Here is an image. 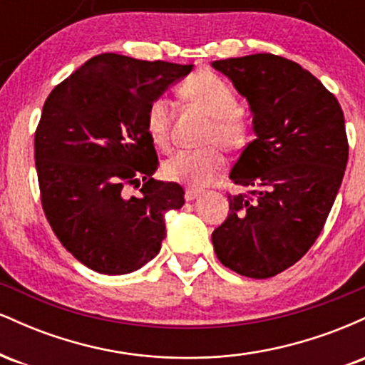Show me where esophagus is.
Instances as JSON below:
<instances>
[{"label": "esophagus", "mask_w": 365, "mask_h": 365, "mask_svg": "<svg viewBox=\"0 0 365 365\" xmlns=\"http://www.w3.org/2000/svg\"><path fill=\"white\" fill-rule=\"evenodd\" d=\"M199 195H200V190H197V188H187L185 190V200H194Z\"/></svg>", "instance_id": "obj_1"}]
</instances>
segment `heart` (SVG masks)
<instances>
[{
    "mask_svg": "<svg viewBox=\"0 0 365 365\" xmlns=\"http://www.w3.org/2000/svg\"><path fill=\"white\" fill-rule=\"evenodd\" d=\"M182 98L211 116L204 144H220L237 153L249 140L250 121L238 108L235 91L220 75L199 72L180 87ZM145 132L159 149H168L171 142V106L166 98H156L145 111ZM225 158L220 148L209 145L199 150H180L163 163V175L170 182L202 187L223 170Z\"/></svg>",
    "mask_w": 365,
    "mask_h": 365,
    "instance_id": "obj_1",
    "label": "heart"
}]
</instances>
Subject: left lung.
<instances>
[{
	"label": "left lung",
	"instance_id": "8db88e82",
	"mask_svg": "<svg viewBox=\"0 0 365 365\" xmlns=\"http://www.w3.org/2000/svg\"><path fill=\"white\" fill-rule=\"evenodd\" d=\"M212 66L247 98L257 135L230 173L250 190L228 195L212 245L223 266L266 279L300 261L324 228L349 161L345 116L333 92L283 56L257 53Z\"/></svg>",
	"mask_w": 365,
	"mask_h": 365
}]
</instances>
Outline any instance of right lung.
<instances>
[{
  "instance_id": "obj_1",
  "label": "right lung",
  "mask_w": 365,
  "mask_h": 365,
  "mask_svg": "<svg viewBox=\"0 0 365 365\" xmlns=\"http://www.w3.org/2000/svg\"><path fill=\"white\" fill-rule=\"evenodd\" d=\"M190 70L103 53L46 99L34 137L41 204L61 245L96 273L127 274L156 257L165 212L185 202L178 183L153 178L145 111Z\"/></svg>"
}]
</instances>
